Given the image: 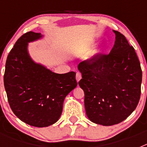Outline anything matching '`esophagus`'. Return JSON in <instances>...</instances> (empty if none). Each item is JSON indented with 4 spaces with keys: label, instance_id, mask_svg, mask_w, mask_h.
I'll return each mask as SVG.
<instances>
[{
    "label": "esophagus",
    "instance_id": "esophagus-1",
    "mask_svg": "<svg viewBox=\"0 0 147 147\" xmlns=\"http://www.w3.org/2000/svg\"><path fill=\"white\" fill-rule=\"evenodd\" d=\"M76 80H77V82H79L80 80H81V79H82V74H81V73L76 72Z\"/></svg>",
    "mask_w": 147,
    "mask_h": 147
}]
</instances>
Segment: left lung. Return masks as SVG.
<instances>
[{
    "mask_svg": "<svg viewBox=\"0 0 147 147\" xmlns=\"http://www.w3.org/2000/svg\"><path fill=\"white\" fill-rule=\"evenodd\" d=\"M110 54L98 53L80 62L88 119L103 126L117 124L135 110L141 96L142 71L134 48L120 32Z\"/></svg>",
    "mask_w": 147,
    "mask_h": 147,
    "instance_id": "8db88e82",
    "label": "left lung"
}]
</instances>
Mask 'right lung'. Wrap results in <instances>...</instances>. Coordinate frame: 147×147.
Here are the masks:
<instances>
[{
  "mask_svg": "<svg viewBox=\"0 0 147 147\" xmlns=\"http://www.w3.org/2000/svg\"><path fill=\"white\" fill-rule=\"evenodd\" d=\"M40 37V33L28 32L17 40L6 59L3 82L17 117L33 127H44L57 121L65 98L77 82L74 71L59 74L32 61L28 42Z\"/></svg>",
  "mask_w": 147,
  "mask_h": 147,
  "instance_id": "right-lung-1",
  "label": "right lung"
}]
</instances>
